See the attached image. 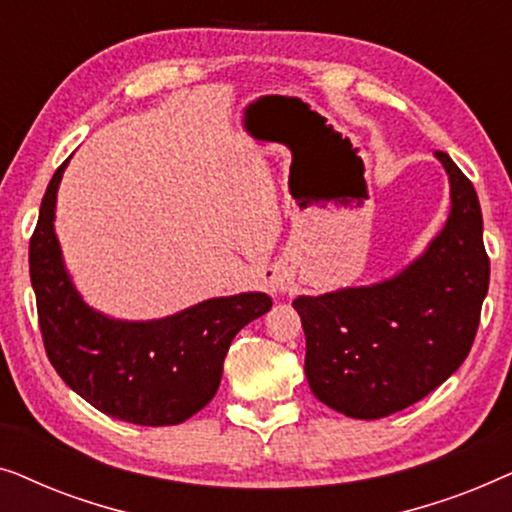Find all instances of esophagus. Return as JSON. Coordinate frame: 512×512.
I'll return each mask as SVG.
<instances>
[{"instance_id":"esophagus-1","label":"esophagus","mask_w":512,"mask_h":512,"mask_svg":"<svg viewBox=\"0 0 512 512\" xmlns=\"http://www.w3.org/2000/svg\"><path fill=\"white\" fill-rule=\"evenodd\" d=\"M270 289H272V293H291V279L284 275H277L270 282Z\"/></svg>"}]
</instances>
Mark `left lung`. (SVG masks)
Wrapping results in <instances>:
<instances>
[{"label":"left lung","instance_id":"8db88e82","mask_svg":"<svg viewBox=\"0 0 512 512\" xmlns=\"http://www.w3.org/2000/svg\"><path fill=\"white\" fill-rule=\"evenodd\" d=\"M450 214L415 261L368 286L298 296L312 394L354 419L422 401L471 352L489 289L478 193L447 153Z\"/></svg>","mask_w":512,"mask_h":512}]
</instances>
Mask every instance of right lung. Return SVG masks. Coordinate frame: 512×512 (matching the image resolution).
I'll return each mask as SVG.
<instances>
[{"instance_id": "1", "label": "right lung", "mask_w": 512, "mask_h": 512, "mask_svg": "<svg viewBox=\"0 0 512 512\" xmlns=\"http://www.w3.org/2000/svg\"><path fill=\"white\" fill-rule=\"evenodd\" d=\"M67 163L46 188L30 240V279L48 359L67 387L104 415L139 426L186 422L219 389L230 342L270 310L272 298L235 293L149 321L93 310L76 291L55 235Z\"/></svg>"}]
</instances>
